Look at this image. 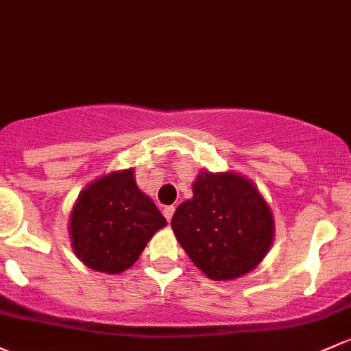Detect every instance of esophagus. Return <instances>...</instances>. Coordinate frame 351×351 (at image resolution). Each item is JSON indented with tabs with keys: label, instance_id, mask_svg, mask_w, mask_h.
Wrapping results in <instances>:
<instances>
[{
	"label": "esophagus",
	"instance_id": "esophagus-1",
	"mask_svg": "<svg viewBox=\"0 0 351 351\" xmlns=\"http://www.w3.org/2000/svg\"><path fill=\"white\" fill-rule=\"evenodd\" d=\"M173 213H175V206L173 205H169V206H165V210H163V215H165V219L168 220H171V217H173Z\"/></svg>",
	"mask_w": 351,
	"mask_h": 351
}]
</instances>
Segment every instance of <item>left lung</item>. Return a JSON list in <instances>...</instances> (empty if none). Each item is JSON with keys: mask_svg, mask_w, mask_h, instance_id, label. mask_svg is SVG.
<instances>
[{"mask_svg": "<svg viewBox=\"0 0 351 351\" xmlns=\"http://www.w3.org/2000/svg\"><path fill=\"white\" fill-rule=\"evenodd\" d=\"M171 228L191 263L213 281L256 269L274 241V217L257 186L239 173H198L193 197Z\"/></svg>", "mask_w": 351, "mask_h": 351, "instance_id": "8db88e82", "label": "left lung"}]
</instances>
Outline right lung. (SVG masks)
I'll list each match as a JSON object with an SVG mask.
<instances>
[{
	"mask_svg": "<svg viewBox=\"0 0 351 351\" xmlns=\"http://www.w3.org/2000/svg\"><path fill=\"white\" fill-rule=\"evenodd\" d=\"M166 225L158 206L136 185L134 169L101 176L80 191L69 232L75 256L87 267L119 274L138 261Z\"/></svg>",
	"mask_w": 351,
	"mask_h": 351,
	"instance_id": "obj_1",
	"label": "right lung"
}]
</instances>
